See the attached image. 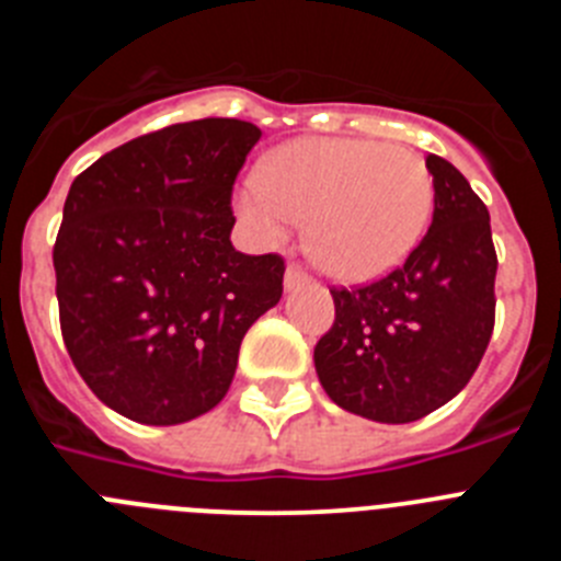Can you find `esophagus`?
I'll list each match as a JSON object with an SVG mask.
<instances>
[{
  "label": "esophagus",
  "mask_w": 561,
  "mask_h": 561,
  "mask_svg": "<svg viewBox=\"0 0 561 561\" xmlns=\"http://www.w3.org/2000/svg\"><path fill=\"white\" fill-rule=\"evenodd\" d=\"M306 284H309V275H306V272H300L297 266H289V270H286V275H284V289L286 291L300 289V286H306Z\"/></svg>",
  "instance_id": "34e87169"
}]
</instances>
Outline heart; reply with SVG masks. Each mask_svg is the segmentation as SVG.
Segmentation results:
<instances>
[{
    "label": "heart",
    "instance_id": "b5f03b06",
    "mask_svg": "<svg viewBox=\"0 0 561 561\" xmlns=\"http://www.w3.org/2000/svg\"><path fill=\"white\" fill-rule=\"evenodd\" d=\"M236 207L255 238L275 244L309 219L317 264L348 284L388 275L427 230L433 176L419 153L348 137H309L277 148Z\"/></svg>",
    "mask_w": 561,
    "mask_h": 561
}]
</instances>
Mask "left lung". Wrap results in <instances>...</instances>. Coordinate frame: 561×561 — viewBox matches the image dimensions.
Returning <instances> with one entry per match:
<instances>
[{"mask_svg":"<svg viewBox=\"0 0 561 561\" xmlns=\"http://www.w3.org/2000/svg\"><path fill=\"white\" fill-rule=\"evenodd\" d=\"M433 225L399 270L362 289H331L334 325L314 368L334 404L379 424H410L466 388L494 329L489 210L453 162L427 153Z\"/></svg>","mask_w":561,"mask_h":561,"instance_id":"1","label":"left lung"}]
</instances>
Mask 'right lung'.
I'll return each mask as SVG.
<instances>
[{
  "mask_svg": "<svg viewBox=\"0 0 561 561\" xmlns=\"http://www.w3.org/2000/svg\"><path fill=\"white\" fill-rule=\"evenodd\" d=\"M261 128L176 123L103 153L72 182L53 250L78 374L151 427L199 419L230 390L241 340L284 295V257L230 241L232 182Z\"/></svg>",
  "mask_w": 561,
  "mask_h": 561,
  "instance_id": "1",
  "label": "right lung"
}]
</instances>
